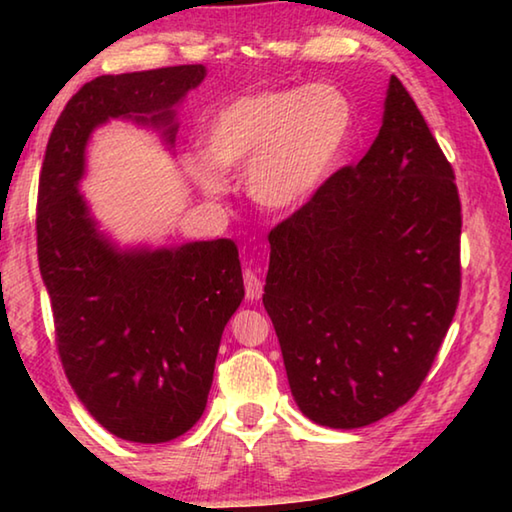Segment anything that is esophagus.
I'll return each mask as SVG.
<instances>
[{"label": "esophagus", "mask_w": 512, "mask_h": 512, "mask_svg": "<svg viewBox=\"0 0 512 512\" xmlns=\"http://www.w3.org/2000/svg\"><path fill=\"white\" fill-rule=\"evenodd\" d=\"M244 282H246V298L248 300H259V298H262L264 284H262V280H259V275L255 271H250V268H246V271H244Z\"/></svg>", "instance_id": "esophagus-1"}]
</instances>
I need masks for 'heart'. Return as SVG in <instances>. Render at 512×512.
Listing matches in <instances>:
<instances>
[{
    "label": "heart",
    "instance_id": "b5f03b06",
    "mask_svg": "<svg viewBox=\"0 0 512 512\" xmlns=\"http://www.w3.org/2000/svg\"><path fill=\"white\" fill-rule=\"evenodd\" d=\"M352 126V103L336 85L246 94L207 124L205 158L192 162V176L203 192L221 194V171L248 167V194L257 205L298 210L339 167Z\"/></svg>",
    "mask_w": 512,
    "mask_h": 512
}]
</instances>
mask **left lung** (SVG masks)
Masks as SVG:
<instances>
[{"instance_id":"8db88e82","label":"left lung","mask_w":512,"mask_h":512,"mask_svg":"<svg viewBox=\"0 0 512 512\" xmlns=\"http://www.w3.org/2000/svg\"><path fill=\"white\" fill-rule=\"evenodd\" d=\"M264 307L300 411L359 429L418 391L461 296L454 169L397 76L377 140L268 235Z\"/></svg>"}]
</instances>
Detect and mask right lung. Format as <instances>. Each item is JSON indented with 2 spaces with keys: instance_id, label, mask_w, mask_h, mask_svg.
Returning a JSON list of instances; mask_svg holds the SVG:
<instances>
[{
  "instance_id": "obj_1",
  "label": "right lung",
  "mask_w": 512,
  "mask_h": 512,
  "mask_svg": "<svg viewBox=\"0 0 512 512\" xmlns=\"http://www.w3.org/2000/svg\"><path fill=\"white\" fill-rule=\"evenodd\" d=\"M203 65L99 76L67 101L38 185V262L65 375L85 409L117 438L167 443L201 418L223 327L244 300L235 241L121 250L79 192L85 146L126 117L176 140L173 106Z\"/></svg>"
}]
</instances>
